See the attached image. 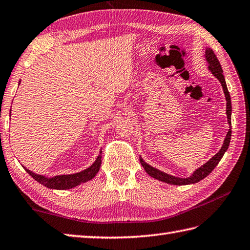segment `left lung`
<instances>
[{
  "mask_svg": "<svg viewBox=\"0 0 250 250\" xmlns=\"http://www.w3.org/2000/svg\"><path fill=\"white\" fill-rule=\"evenodd\" d=\"M205 56H206V61L209 64L208 65L209 70L212 73V75L215 78H218V81L221 83V86H222V88H223L225 100H227V116H228V123L229 126V129L228 131L227 136H225L223 145H222V147H221V149L219 150V152L215 153L208 162H206L204 164V166H201L200 167L195 169V171L191 173V175L188 177H176V176L171 175V174H167L166 172L160 171V169L149 166L147 162H145V160L143 158L139 157L141 166L144 167L145 171L147 172L150 176L155 178V180H158V181L169 184V185H177V186L189 185V184H195V183L200 182L201 180H204V178L208 176L209 174L213 171L214 167L218 166L219 162L221 161V159H222L224 153L227 152V150L229 146L230 136H232V123H230V116H232V103H230V96H229V92L228 90L227 83H225V78L223 76L222 67H221V64L219 62V60L216 59V56L213 53V51L210 48H207L206 52H205Z\"/></svg>",
  "mask_w": 250,
  "mask_h": 250,
  "instance_id": "1",
  "label": "left lung"
}]
</instances>
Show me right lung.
<instances>
[{"mask_svg":"<svg viewBox=\"0 0 250 250\" xmlns=\"http://www.w3.org/2000/svg\"><path fill=\"white\" fill-rule=\"evenodd\" d=\"M101 153H102V150H100V152H99V155L97 157L96 161L93 162L89 167L84 168L83 171L74 173V174H66V175L63 174V175H55V176L49 177L46 175L36 174L32 171H30V169L26 168L25 167H23V168L26 169V172L29 174V175H31V177H34L38 183H40L41 185L48 187L50 189L66 190L81 185L83 183L90 181L97 175L101 167Z\"/></svg>","mask_w":250,"mask_h":250,"instance_id":"1","label":"right lung"}]
</instances>
